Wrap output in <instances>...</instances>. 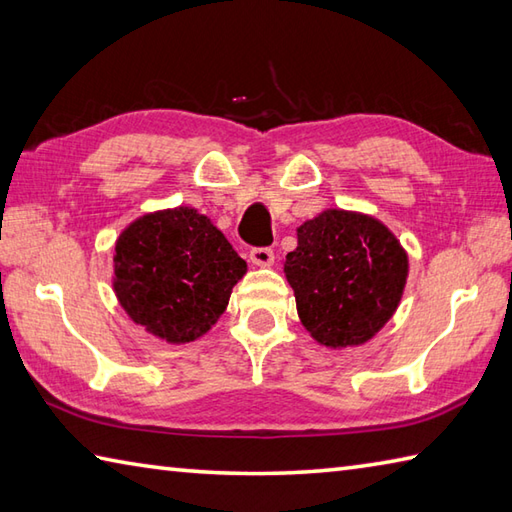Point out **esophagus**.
Instances as JSON below:
<instances>
[{"instance_id": "esophagus-1", "label": "esophagus", "mask_w": 512, "mask_h": 512, "mask_svg": "<svg viewBox=\"0 0 512 512\" xmlns=\"http://www.w3.org/2000/svg\"><path fill=\"white\" fill-rule=\"evenodd\" d=\"M249 260L258 267H269L274 265V249L271 247H254L249 249Z\"/></svg>"}]
</instances>
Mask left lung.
<instances>
[{"mask_svg":"<svg viewBox=\"0 0 512 512\" xmlns=\"http://www.w3.org/2000/svg\"><path fill=\"white\" fill-rule=\"evenodd\" d=\"M285 276L311 338L333 349L358 347L398 309L409 258L373 216L327 210L298 227Z\"/></svg>","mask_w":512,"mask_h":512,"instance_id":"left-lung-1","label":"left lung"}]
</instances>
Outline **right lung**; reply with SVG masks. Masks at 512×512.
<instances>
[{"label":"right lung","instance_id":"add662e5","mask_svg":"<svg viewBox=\"0 0 512 512\" xmlns=\"http://www.w3.org/2000/svg\"><path fill=\"white\" fill-rule=\"evenodd\" d=\"M114 294L137 325L192 342L223 314L247 263L192 207L137 218L114 245Z\"/></svg>","mask_w":512,"mask_h":512}]
</instances>
